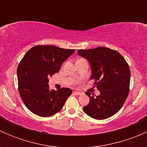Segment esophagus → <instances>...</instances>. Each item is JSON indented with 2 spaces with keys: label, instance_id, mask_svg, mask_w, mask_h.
I'll return each mask as SVG.
<instances>
[{
  "label": "esophagus",
  "instance_id": "obj_1",
  "mask_svg": "<svg viewBox=\"0 0 147 147\" xmlns=\"http://www.w3.org/2000/svg\"><path fill=\"white\" fill-rule=\"evenodd\" d=\"M73 93H74V94H76V95H80V94H82V93L80 92H77V91H75Z\"/></svg>",
  "mask_w": 147,
  "mask_h": 147
}]
</instances>
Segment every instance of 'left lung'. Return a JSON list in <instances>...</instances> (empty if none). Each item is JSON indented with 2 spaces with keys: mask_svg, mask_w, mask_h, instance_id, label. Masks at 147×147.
I'll list each match as a JSON object with an SVG mask.
<instances>
[{
  "mask_svg": "<svg viewBox=\"0 0 147 147\" xmlns=\"http://www.w3.org/2000/svg\"><path fill=\"white\" fill-rule=\"evenodd\" d=\"M78 54L89 61L90 80H95L94 84L100 91L98 96L85 93L90 102L83 107L84 113L95 119L113 116L122 107L129 92L128 63L119 52L105 47L79 50Z\"/></svg>",
  "mask_w": 147,
  "mask_h": 147,
  "instance_id": "1",
  "label": "left lung"
}]
</instances>
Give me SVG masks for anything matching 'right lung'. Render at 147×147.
Instances as JSON below:
<instances>
[{
    "mask_svg": "<svg viewBox=\"0 0 147 147\" xmlns=\"http://www.w3.org/2000/svg\"><path fill=\"white\" fill-rule=\"evenodd\" d=\"M75 51L53 45H36L26 53L17 69L18 90L25 105L32 113L46 117L61 110L72 90H50L48 78L58 72Z\"/></svg>",
    "mask_w": 147,
    "mask_h": 147,
    "instance_id": "1",
    "label": "right lung"
}]
</instances>
